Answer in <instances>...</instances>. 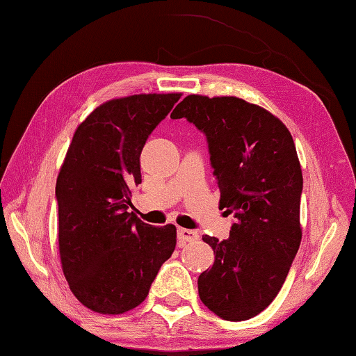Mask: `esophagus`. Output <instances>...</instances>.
Returning a JSON list of instances; mask_svg holds the SVG:
<instances>
[{"label": "esophagus", "instance_id": "esophagus-1", "mask_svg": "<svg viewBox=\"0 0 356 356\" xmlns=\"http://www.w3.org/2000/svg\"><path fill=\"white\" fill-rule=\"evenodd\" d=\"M177 237H179L180 242H195V240L200 238V234H197L196 231H191V229L179 227Z\"/></svg>", "mask_w": 356, "mask_h": 356}]
</instances>
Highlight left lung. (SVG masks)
Returning a JSON list of instances; mask_svg holds the SVG:
<instances>
[{
    "mask_svg": "<svg viewBox=\"0 0 356 356\" xmlns=\"http://www.w3.org/2000/svg\"><path fill=\"white\" fill-rule=\"evenodd\" d=\"M171 118L206 134L220 209L236 218L229 238L202 237L215 262L197 278L200 298L225 321H248L278 295L301 242L303 176L292 135L275 114L232 95H186Z\"/></svg>",
    "mask_w": 356,
    "mask_h": 356,
    "instance_id": "obj_1",
    "label": "left lung"
}]
</instances>
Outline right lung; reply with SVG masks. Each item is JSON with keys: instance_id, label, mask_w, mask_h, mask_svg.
<instances>
[{"instance_id": "1", "label": "right lung", "mask_w": 356, "mask_h": 356, "mask_svg": "<svg viewBox=\"0 0 356 356\" xmlns=\"http://www.w3.org/2000/svg\"><path fill=\"white\" fill-rule=\"evenodd\" d=\"M111 99L78 125L56 179L59 257L72 293L99 314H124L146 300L176 248L174 225L154 227L127 212L141 184L140 155L180 99Z\"/></svg>"}]
</instances>
